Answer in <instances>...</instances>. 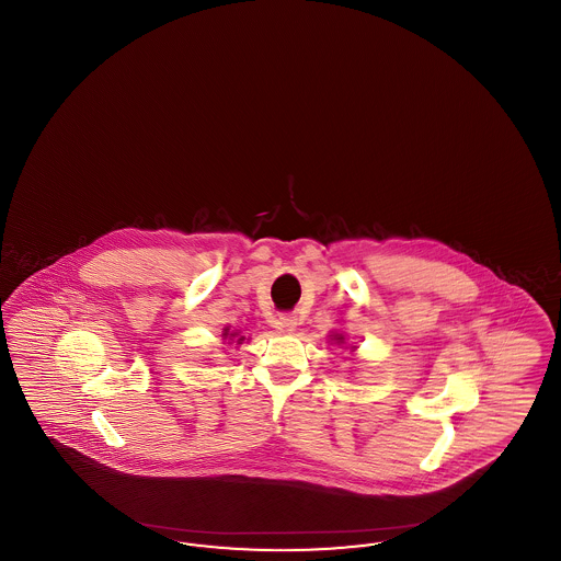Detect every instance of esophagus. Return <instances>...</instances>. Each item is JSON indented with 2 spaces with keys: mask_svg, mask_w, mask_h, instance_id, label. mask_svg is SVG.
<instances>
[{
  "mask_svg": "<svg viewBox=\"0 0 561 561\" xmlns=\"http://www.w3.org/2000/svg\"><path fill=\"white\" fill-rule=\"evenodd\" d=\"M277 325L282 328V330H286V332H294L296 330V325H298V321L293 316H282L279 320H277Z\"/></svg>",
  "mask_w": 561,
  "mask_h": 561,
  "instance_id": "1",
  "label": "esophagus"
}]
</instances>
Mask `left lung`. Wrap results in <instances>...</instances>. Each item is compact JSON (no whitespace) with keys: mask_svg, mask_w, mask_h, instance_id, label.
Wrapping results in <instances>:
<instances>
[{"mask_svg":"<svg viewBox=\"0 0 561 561\" xmlns=\"http://www.w3.org/2000/svg\"><path fill=\"white\" fill-rule=\"evenodd\" d=\"M330 343H336V345H345V336H343V334H332Z\"/></svg>","mask_w":561,"mask_h":561,"instance_id":"8db88e82","label":"left lung"}]
</instances>
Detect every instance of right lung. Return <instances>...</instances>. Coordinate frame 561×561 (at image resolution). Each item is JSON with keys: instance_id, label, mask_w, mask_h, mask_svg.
I'll use <instances>...</instances> for the list:
<instances>
[{"instance_id": "add662e5", "label": "right lung", "mask_w": 561, "mask_h": 561, "mask_svg": "<svg viewBox=\"0 0 561 561\" xmlns=\"http://www.w3.org/2000/svg\"><path fill=\"white\" fill-rule=\"evenodd\" d=\"M222 341H227L229 345H231V343L241 345V343L245 341V336H241L240 332H231L229 328H222Z\"/></svg>"}]
</instances>
